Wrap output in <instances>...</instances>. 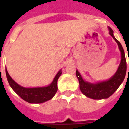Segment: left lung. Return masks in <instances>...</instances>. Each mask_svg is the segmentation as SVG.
<instances>
[{"label": "left lung", "mask_w": 129, "mask_h": 129, "mask_svg": "<svg viewBox=\"0 0 129 129\" xmlns=\"http://www.w3.org/2000/svg\"><path fill=\"white\" fill-rule=\"evenodd\" d=\"M109 34L118 45L119 51L121 52V62L119 63L116 73L111 78L106 81H100L97 83H90L83 79L82 77L77 70H76V76L79 83V88L81 92L85 96L94 100L106 99L116 91L119 86L124 81L126 73V61L124 49L118 40L114 37L113 31L110 27H108ZM129 72V68H128Z\"/></svg>", "instance_id": "8db88e82"}]
</instances>
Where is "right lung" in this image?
<instances>
[{"instance_id":"obj_1","label":"right lung","mask_w":129,"mask_h":129,"mask_svg":"<svg viewBox=\"0 0 129 129\" xmlns=\"http://www.w3.org/2000/svg\"><path fill=\"white\" fill-rule=\"evenodd\" d=\"M5 73L7 81L10 87L20 97L31 104H40L51 100L55 95L58 90L57 81L61 75V69L59 70L54 78L53 81L48 86L37 87V88H25L20 86L11 77L5 68Z\"/></svg>"}]
</instances>
